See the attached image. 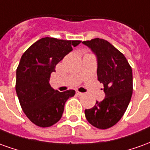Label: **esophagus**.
<instances>
[{"mask_svg":"<svg viewBox=\"0 0 150 150\" xmlns=\"http://www.w3.org/2000/svg\"><path fill=\"white\" fill-rule=\"evenodd\" d=\"M76 94H77V95H79V96H82L83 93H80V92H79V91H77V92H76Z\"/></svg>","mask_w":150,"mask_h":150,"instance_id":"esophagus-1","label":"esophagus"}]
</instances>
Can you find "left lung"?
Masks as SVG:
<instances>
[{
  "instance_id": "8db88e82",
  "label": "left lung",
  "mask_w": 150,
  "mask_h": 150,
  "mask_svg": "<svg viewBox=\"0 0 150 150\" xmlns=\"http://www.w3.org/2000/svg\"><path fill=\"white\" fill-rule=\"evenodd\" d=\"M97 57V79L104 86L105 98L85 110V117L97 128L106 129L119 122L132 95V71L126 57L102 39L82 42Z\"/></svg>"
}]
</instances>
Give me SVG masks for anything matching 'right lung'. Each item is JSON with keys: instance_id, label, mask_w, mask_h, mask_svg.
I'll return each mask as SVG.
<instances>
[{"instance_id": "obj_1", "label": "right lung", "mask_w": 150, "mask_h": 150, "mask_svg": "<svg viewBox=\"0 0 150 150\" xmlns=\"http://www.w3.org/2000/svg\"><path fill=\"white\" fill-rule=\"evenodd\" d=\"M80 42L45 37L30 46L21 57L16 93L25 115L35 125L47 127L58 122L67 100L75 94L72 89L54 90L50 80L56 65Z\"/></svg>"}]
</instances>
